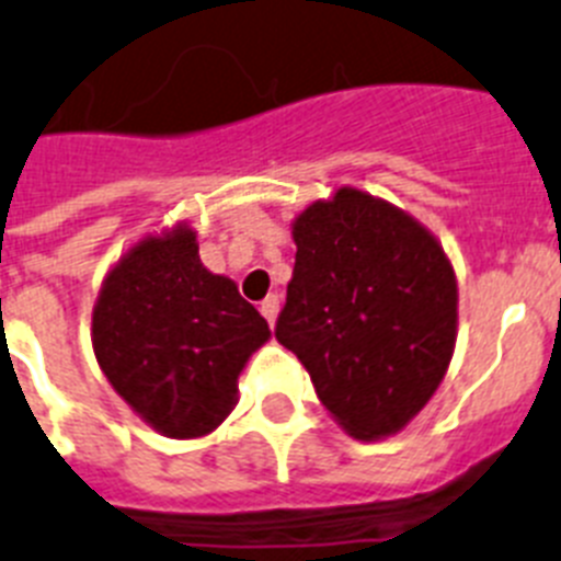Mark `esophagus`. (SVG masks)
I'll return each instance as SVG.
<instances>
[{
    "label": "esophagus",
    "instance_id": "1",
    "mask_svg": "<svg viewBox=\"0 0 561 561\" xmlns=\"http://www.w3.org/2000/svg\"><path fill=\"white\" fill-rule=\"evenodd\" d=\"M277 312H280V298H277V295H270V298H266L261 304V314L266 320H270V327H272V323H275Z\"/></svg>",
    "mask_w": 561,
    "mask_h": 561
}]
</instances>
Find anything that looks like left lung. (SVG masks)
<instances>
[{"label":"left lung","instance_id":"left-lung-1","mask_svg":"<svg viewBox=\"0 0 561 561\" xmlns=\"http://www.w3.org/2000/svg\"><path fill=\"white\" fill-rule=\"evenodd\" d=\"M295 272L275 337L354 439L420 414L457 343V277L439 241L389 201L340 186L291 224Z\"/></svg>","mask_w":561,"mask_h":561}]
</instances>
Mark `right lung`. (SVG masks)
<instances>
[{"label":"right lung","instance_id":"1","mask_svg":"<svg viewBox=\"0 0 561 561\" xmlns=\"http://www.w3.org/2000/svg\"><path fill=\"white\" fill-rule=\"evenodd\" d=\"M270 327L238 286L201 263L186 224L147 234L104 277L93 352L110 386L172 439L215 431L238 403V375Z\"/></svg>","mask_w":561,"mask_h":561}]
</instances>
